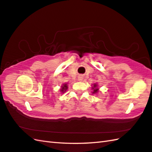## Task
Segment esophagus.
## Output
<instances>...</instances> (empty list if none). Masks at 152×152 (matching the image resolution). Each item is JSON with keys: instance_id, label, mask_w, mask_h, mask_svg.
I'll use <instances>...</instances> for the list:
<instances>
[{"instance_id": "34e87169", "label": "esophagus", "mask_w": 152, "mask_h": 152, "mask_svg": "<svg viewBox=\"0 0 152 152\" xmlns=\"http://www.w3.org/2000/svg\"><path fill=\"white\" fill-rule=\"evenodd\" d=\"M78 79H79V81H82V80H83V75H79Z\"/></svg>"}]
</instances>
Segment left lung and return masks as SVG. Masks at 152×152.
Segmentation results:
<instances>
[{
  "label": "left lung",
  "mask_w": 152,
  "mask_h": 152,
  "mask_svg": "<svg viewBox=\"0 0 152 152\" xmlns=\"http://www.w3.org/2000/svg\"><path fill=\"white\" fill-rule=\"evenodd\" d=\"M92 89L93 90V91H92V93L93 94H97L99 92V88H98V85L97 83H94L93 84V86H92Z\"/></svg>",
  "instance_id": "left-lung-1"
}]
</instances>
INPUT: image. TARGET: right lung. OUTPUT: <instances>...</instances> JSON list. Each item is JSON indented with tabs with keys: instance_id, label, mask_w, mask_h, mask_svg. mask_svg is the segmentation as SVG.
<instances>
[{
	"instance_id": "1",
	"label": "right lung",
	"mask_w": 152,
	"mask_h": 152,
	"mask_svg": "<svg viewBox=\"0 0 152 152\" xmlns=\"http://www.w3.org/2000/svg\"><path fill=\"white\" fill-rule=\"evenodd\" d=\"M68 88V85H67V83H64V84L61 85V88L60 89V91L61 93H64L65 92H66Z\"/></svg>"
}]
</instances>
